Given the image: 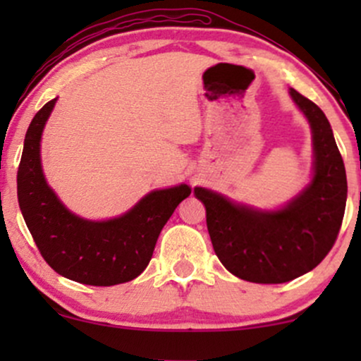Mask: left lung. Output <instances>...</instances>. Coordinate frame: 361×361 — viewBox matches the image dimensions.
I'll return each mask as SVG.
<instances>
[{
    "label": "left lung",
    "mask_w": 361,
    "mask_h": 361,
    "mask_svg": "<svg viewBox=\"0 0 361 361\" xmlns=\"http://www.w3.org/2000/svg\"><path fill=\"white\" fill-rule=\"evenodd\" d=\"M293 102L309 118L314 180L279 212H256L222 195L195 188L207 210L217 258L233 275L255 283H285L316 268L336 243L346 207V171L326 115L299 91Z\"/></svg>",
    "instance_id": "1"
}]
</instances>
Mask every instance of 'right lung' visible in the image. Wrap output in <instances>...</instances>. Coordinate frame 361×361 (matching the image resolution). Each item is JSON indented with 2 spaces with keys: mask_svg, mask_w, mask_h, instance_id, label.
<instances>
[{
  "mask_svg": "<svg viewBox=\"0 0 361 361\" xmlns=\"http://www.w3.org/2000/svg\"><path fill=\"white\" fill-rule=\"evenodd\" d=\"M56 98L32 118L16 176L22 215L49 267L85 285L110 287L134 280L152 258L161 229L192 188L156 190L132 210L106 222H90L66 210L45 183L40 166V135Z\"/></svg>",
  "mask_w": 361,
  "mask_h": 361,
  "instance_id": "add662e5",
  "label": "right lung"
}]
</instances>
